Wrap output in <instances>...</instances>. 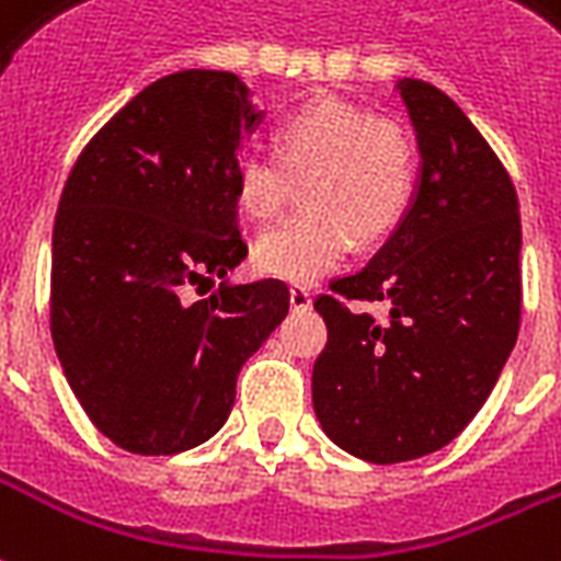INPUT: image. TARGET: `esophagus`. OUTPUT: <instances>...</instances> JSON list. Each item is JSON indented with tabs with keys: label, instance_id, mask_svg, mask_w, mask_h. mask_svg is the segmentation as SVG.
<instances>
[{
	"label": "esophagus",
	"instance_id": "34e87169",
	"mask_svg": "<svg viewBox=\"0 0 561 561\" xmlns=\"http://www.w3.org/2000/svg\"><path fill=\"white\" fill-rule=\"evenodd\" d=\"M291 309L294 312H302V309H309L312 306V294L309 288H302V285H291Z\"/></svg>",
	"mask_w": 561,
	"mask_h": 561
}]
</instances>
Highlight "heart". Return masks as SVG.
<instances>
[{
	"mask_svg": "<svg viewBox=\"0 0 561 561\" xmlns=\"http://www.w3.org/2000/svg\"><path fill=\"white\" fill-rule=\"evenodd\" d=\"M416 142L404 124L342 98L294 110L276 130V153L243 148L234 198L252 222L279 217L302 184L300 217L267 228L252 261L273 279L309 282L339 267L354 238L377 243L408 217L416 196Z\"/></svg>",
	"mask_w": 561,
	"mask_h": 561,
	"instance_id": "heart-1",
	"label": "heart"
}]
</instances>
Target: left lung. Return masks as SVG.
Listing matches in <instances>:
<instances>
[{
    "mask_svg": "<svg viewBox=\"0 0 561 561\" xmlns=\"http://www.w3.org/2000/svg\"><path fill=\"white\" fill-rule=\"evenodd\" d=\"M419 136L416 202L363 270L314 297L327 344L312 401L327 437L371 463L443 449L488 401L520 330V210L502 160L449 94L401 82ZM354 299L386 301L377 319Z\"/></svg>",
    "mask_w": 561,
    "mask_h": 561,
    "instance_id": "left-lung-1",
    "label": "left lung"
}]
</instances>
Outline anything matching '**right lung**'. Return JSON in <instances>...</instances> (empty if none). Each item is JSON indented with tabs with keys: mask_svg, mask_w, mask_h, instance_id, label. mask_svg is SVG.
I'll list each match as a JSON object with an SVG mask.
<instances>
[{
	"mask_svg": "<svg viewBox=\"0 0 561 561\" xmlns=\"http://www.w3.org/2000/svg\"><path fill=\"white\" fill-rule=\"evenodd\" d=\"M228 70L151 82L94 133L53 228L49 333L91 425L130 455H178L226 425L249 356L291 306L288 285L190 288L249 255L234 160L259 122Z\"/></svg>",
	"mask_w": 561,
	"mask_h": 561,
	"instance_id": "add662e5",
	"label": "right lung"
}]
</instances>
